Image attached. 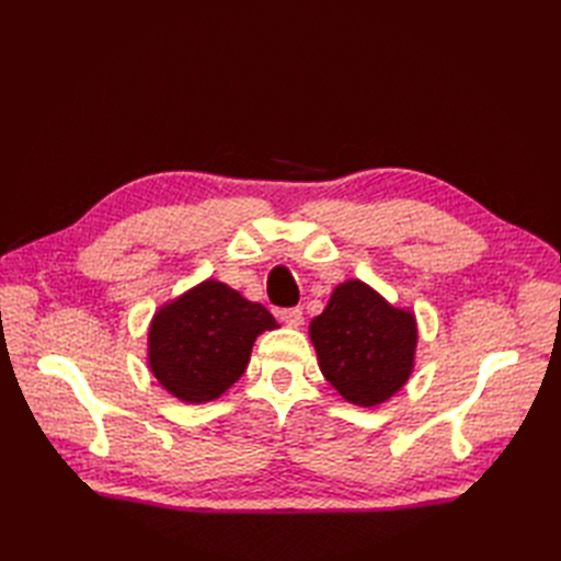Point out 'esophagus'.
I'll return each instance as SVG.
<instances>
[{
    "label": "esophagus",
    "instance_id": "esophagus-1",
    "mask_svg": "<svg viewBox=\"0 0 561 561\" xmlns=\"http://www.w3.org/2000/svg\"><path fill=\"white\" fill-rule=\"evenodd\" d=\"M280 320L285 322L287 328H299L301 322H304V313H301V309H285L283 313H280Z\"/></svg>",
    "mask_w": 561,
    "mask_h": 561
}]
</instances>
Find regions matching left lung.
Instances as JSON below:
<instances>
[{"label":"left lung","mask_w":561,"mask_h":561,"mask_svg":"<svg viewBox=\"0 0 561 561\" xmlns=\"http://www.w3.org/2000/svg\"><path fill=\"white\" fill-rule=\"evenodd\" d=\"M309 336L322 377L351 404L390 400L414 371V311L396 307L358 278L334 287L325 311L311 320Z\"/></svg>","instance_id":"left-lung-1"}]
</instances>
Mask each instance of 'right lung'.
I'll return each instance as SVG.
<instances>
[{"instance_id": "obj_1", "label": "right lung", "mask_w": 561, "mask_h": 561, "mask_svg": "<svg viewBox=\"0 0 561 561\" xmlns=\"http://www.w3.org/2000/svg\"><path fill=\"white\" fill-rule=\"evenodd\" d=\"M276 328L262 304L206 278L151 316L147 367L173 398L206 404L243 377L254 339Z\"/></svg>"}]
</instances>
